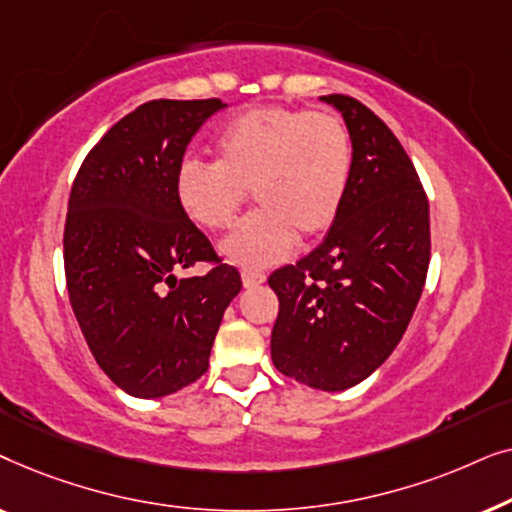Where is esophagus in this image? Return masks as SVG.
Returning <instances> with one entry per match:
<instances>
[{"instance_id": "1", "label": "esophagus", "mask_w": 512, "mask_h": 512, "mask_svg": "<svg viewBox=\"0 0 512 512\" xmlns=\"http://www.w3.org/2000/svg\"><path fill=\"white\" fill-rule=\"evenodd\" d=\"M265 282V275L263 272H256V270H242V284L251 289V286H258Z\"/></svg>"}]
</instances>
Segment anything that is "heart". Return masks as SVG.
Returning <instances> with one entry per match:
<instances>
[{"label":"heart","mask_w":512,"mask_h":512,"mask_svg":"<svg viewBox=\"0 0 512 512\" xmlns=\"http://www.w3.org/2000/svg\"><path fill=\"white\" fill-rule=\"evenodd\" d=\"M216 156V163L186 158L179 165L177 202L195 226L223 230L254 191L258 209L221 242V254L261 270L284 261L298 235L314 240L338 219L352 174V137L331 111L263 104L223 125Z\"/></svg>","instance_id":"b5f03b06"}]
</instances>
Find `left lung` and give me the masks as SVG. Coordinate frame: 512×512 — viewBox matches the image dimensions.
Here are the masks:
<instances>
[{
	"mask_svg": "<svg viewBox=\"0 0 512 512\" xmlns=\"http://www.w3.org/2000/svg\"><path fill=\"white\" fill-rule=\"evenodd\" d=\"M352 137L338 219L317 249L272 272V363L321 391L354 387L401 342L431 258L429 200L394 132L366 104L326 95Z\"/></svg>",
	"mask_w": 512,
	"mask_h": 512,
	"instance_id": "left-lung-1",
	"label": "left lung"
}]
</instances>
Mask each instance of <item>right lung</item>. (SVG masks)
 Wrapping results in <instances>:
<instances>
[{"label":"right lung","mask_w":512,"mask_h":512,"mask_svg":"<svg viewBox=\"0 0 512 512\" xmlns=\"http://www.w3.org/2000/svg\"><path fill=\"white\" fill-rule=\"evenodd\" d=\"M223 107L216 97L144 102L90 149L69 193V303L97 366L130 396L160 398L205 375L242 289L174 193L188 142ZM195 262L213 270L173 275Z\"/></svg>","instance_id":"right-lung-1"}]
</instances>
